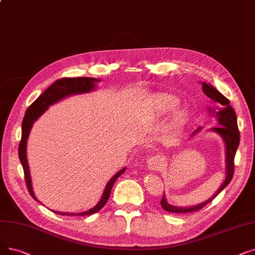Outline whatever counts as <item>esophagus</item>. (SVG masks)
<instances>
[{
    "mask_svg": "<svg viewBox=\"0 0 255 255\" xmlns=\"http://www.w3.org/2000/svg\"><path fill=\"white\" fill-rule=\"evenodd\" d=\"M163 157L159 156V155H155V156H151L148 159V168L151 171H157L163 165Z\"/></svg>",
    "mask_w": 255,
    "mask_h": 255,
    "instance_id": "34e87169",
    "label": "esophagus"
}]
</instances>
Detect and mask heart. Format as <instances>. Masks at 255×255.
Here are the masks:
<instances>
[{"label":"heart","mask_w":255,"mask_h":255,"mask_svg":"<svg viewBox=\"0 0 255 255\" xmlns=\"http://www.w3.org/2000/svg\"><path fill=\"white\" fill-rule=\"evenodd\" d=\"M179 105V100L177 98L170 95L160 96L153 106L154 117H162L168 115L177 108Z\"/></svg>","instance_id":"heart-1"}]
</instances>
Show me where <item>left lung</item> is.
Segmentation results:
<instances>
[{"label": "left lung", "mask_w": 255, "mask_h": 255, "mask_svg": "<svg viewBox=\"0 0 255 255\" xmlns=\"http://www.w3.org/2000/svg\"><path fill=\"white\" fill-rule=\"evenodd\" d=\"M202 91L208 98L212 99V101L215 104L218 105L215 107L208 108L209 114L215 116L218 121V126L210 128L209 131L216 132V133L218 135H220L221 138L223 139V141L225 143V175L226 176H225V179H224L223 183L221 184L218 191L212 197L207 199V200H205L204 202L199 203L194 206L180 207V206L172 205L168 202L167 199H165V194L163 193L160 204H161V207L169 213L184 214V213L197 212V210L204 207L207 203L212 201L215 197H217L221 192H222L225 187L229 184V182L232 179V177H234V171H235L234 159H235L236 153H237L239 143H240V132H239V128H238V121H237L236 112L234 110V108L230 106V102L228 99L226 97H224L219 91H217L213 85L202 82ZM201 130H202L201 126L195 129L192 132L191 137H194L198 133V132H200Z\"/></svg>", "instance_id": "1"}]
</instances>
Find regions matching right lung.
Returning a JSON list of instances; mask_svg holds the SVG:
<instances>
[{"instance_id": "add662e5", "label": "right lung", "mask_w": 255, "mask_h": 255, "mask_svg": "<svg viewBox=\"0 0 255 255\" xmlns=\"http://www.w3.org/2000/svg\"><path fill=\"white\" fill-rule=\"evenodd\" d=\"M100 82V79H96V78H91V77H80V78H62L57 81H55L50 87H48L47 90L43 92L36 100L33 102L27 109V112L25 114L23 123H21V139L18 146V157L20 160L21 165H23L24 173H25V179H26V184L28 187V191L32 198L34 200L38 201L37 198L34 195V192H33V187H32V180H31V175H30V170H29V165H28V160H27V140L30 134L31 128L34 124V122L38 120V118L46 112V110L49 108V106L59 102L62 99L70 97L73 95H80V94H86V93H91L96 90L97 83ZM126 168H123L120 170L116 175L112 177L104 189L103 195L99 201L93 208L86 210V212L83 213H60V212H54L58 215L62 216H87V215H92L95 213H98L108 201L110 192H112L113 185L116 182V180L119 178V177L125 172ZM39 202V201H38Z\"/></svg>"}]
</instances>
